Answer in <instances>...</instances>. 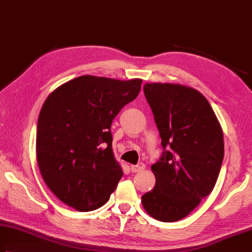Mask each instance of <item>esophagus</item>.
Masks as SVG:
<instances>
[{"instance_id":"obj_1","label":"esophagus","mask_w":252,"mask_h":252,"mask_svg":"<svg viewBox=\"0 0 252 252\" xmlns=\"http://www.w3.org/2000/svg\"><path fill=\"white\" fill-rule=\"evenodd\" d=\"M144 169H145V164H143V162H139L137 165L130 166V170L133 171V173H139V171H143Z\"/></svg>"}]
</instances>
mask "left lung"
I'll return each instance as SVG.
<instances>
[{"label": "left lung", "instance_id": "1", "mask_svg": "<svg viewBox=\"0 0 252 252\" xmlns=\"http://www.w3.org/2000/svg\"><path fill=\"white\" fill-rule=\"evenodd\" d=\"M161 138L162 154L152 166L156 177L145 193V210L159 221L188 216L217 182L223 159V134L206 97L177 84H145Z\"/></svg>", "mask_w": 252, "mask_h": 252}]
</instances>
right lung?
<instances>
[{"label": "right lung", "instance_id": "obj_1", "mask_svg": "<svg viewBox=\"0 0 252 252\" xmlns=\"http://www.w3.org/2000/svg\"><path fill=\"white\" fill-rule=\"evenodd\" d=\"M142 79L84 75L44 101L36 130L39 171L51 191L77 211L108 201L123 176L114 158L113 119L140 92Z\"/></svg>", "mask_w": 252, "mask_h": 252}]
</instances>
